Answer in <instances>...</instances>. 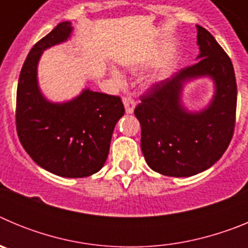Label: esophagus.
Segmentation results:
<instances>
[{"label":"esophagus","instance_id":"obj_1","mask_svg":"<svg viewBox=\"0 0 248 248\" xmlns=\"http://www.w3.org/2000/svg\"><path fill=\"white\" fill-rule=\"evenodd\" d=\"M123 103H124V107H125V111L126 114H133L134 113L135 109V102L131 98L126 97L123 98Z\"/></svg>","mask_w":248,"mask_h":248}]
</instances>
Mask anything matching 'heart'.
Instances as JSON below:
<instances>
[{
  "mask_svg": "<svg viewBox=\"0 0 248 248\" xmlns=\"http://www.w3.org/2000/svg\"><path fill=\"white\" fill-rule=\"evenodd\" d=\"M109 72H110L111 78H113L115 82H118V83L122 82V76H120L119 72L115 71V69H110ZM133 72H135V69H133ZM154 83H155V79H150V80H148V82H146V85H148V87H151V85L154 84Z\"/></svg>",
  "mask_w": 248,
  "mask_h": 248,
  "instance_id": "b5f03b06",
  "label": "heart"
}]
</instances>
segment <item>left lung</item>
Listing matches in <instances>:
<instances>
[{
    "mask_svg": "<svg viewBox=\"0 0 248 248\" xmlns=\"http://www.w3.org/2000/svg\"><path fill=\"white\" fill-rule=\"evenodd\" d=\"M198 30V62L160 82L141 98L134 114L141 125V151L151 170L174 177L202 172L218 161L233 135L237 85L231 59L209 31ZM209 78L214 94L203 108L182 100L189 82Z\"/></svg>",
    "mask_w": 248,
    "mask_h": 248,
    "instance_id": "left-lung-1",
    "label": "left lung"
}]
</instances>
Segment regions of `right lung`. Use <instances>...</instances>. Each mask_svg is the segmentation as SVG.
Listing matches in <instances>:
<instances>
[{"mask_svg": "<svg viewBox=\"0 0 248 248\" xmlns=\"http://www.w3.org/2000/svg\"><path fill=\"white\" fill-rule=\"evenodd\" d=\"M72 33L71 22H61L30 50L19 74L16 124L22 146L37 165L58 176L85 177L104 166L125 110L119 97L89 88L64 102L45 97L38 83L41 57Z\"/></svg>", "mask_w": 248, "mask_h": 248, "instance_id": "1", "label": "right lung"}]
</instances>
